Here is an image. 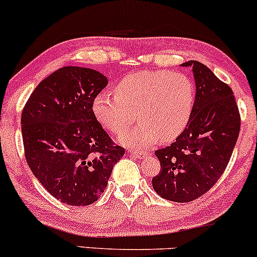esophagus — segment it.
<instances>
[{
    "instance_id": "34e87169",
    "label": "esophagus",
    "mask_w": 257,
    "mask_h": 257,
    "mask_svg": "<svg viewBox=\"0 0 257 257\" xmlns=\"http://www.w3.org/2000/svg\"><path fill=\"white\" fill-rule=\"evenodd\" d=\"M130 155L133 156V157H137L139 159H143L145 156H148V152H141V151H135V150H130Z\"/></svg>"
}]
</instances>
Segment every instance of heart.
Returning <instances> with one entry per match:
<instances>
[{"mask_svg":"<svg viewBox=\"0 0 257 257\" xmlns=\"http://www.w3.org/2000/svg\"><path fill=\"white\" fill-rule=\"evenodd\" d=\"M115 94L102 92L93 100V113L111 133L130 127L118 142L130 148H148L162 139H175L188 125L195 105V87L184 73L163 69L130 73L119 80Z\"/></svg>","mask_w":257,"mask_h":257,"instance_id":"heart-1","label":"heart"}]
</instances>
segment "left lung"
I'll return each mask as SVG.
<instances>
[{
    "mask_svg": "<svg viewBox=\"0 0 257 257\" xmlns=\"http://www.w3.org/2000/svg\"><path fill=\"white\" fill-rule=\"evenodd\" d=\"M192 67L196 82L191 118L175 143L155 152L161 172L152 186L161 197L185 203L201 197L215 185L230 161L241 116L231 88L198 61Z\"/></svg>",
    "mask_w": 257,
    "mask_h": 257,
    "instance_id": "obj_1",
    "label": "left lung"
}]
</instances>
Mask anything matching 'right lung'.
Wrapping results in <instances>:
<instances>
[{
	"mask_svg": "<svg viewBox=\"0 0 257 257\" xmlns=\"http://www.w3.org/2000/svg\"><path fill=\"white\" fill-rule=\"evenodd\" d=\"M107 78L67 66L36 86L21 116L29 168L53 197L68 205L98 201L125 150L114 145L93 113Z\"/></svg>",
	"mask_w": 257,
	"mask_h": 257,
	"instance_id": "1",
	"label": "right lung"
}]
</instances>
